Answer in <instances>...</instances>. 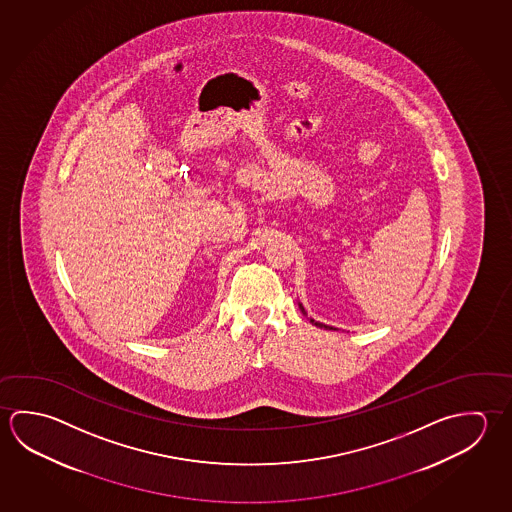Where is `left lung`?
Returning a JSON list of instances; mask_svg holds the SVG:
<instances>
[{
	"label": "left lung",
	"instance_id": "left-lung-1",
	"mask_svg": "<svg viewBox=\"0 0 512 512\" xmlns=\"http://www.w3.org/2000/svg\"><path fill=\"white\" fill-rule=\"evenodd\" d=\"M298 307H300V311H302V313H304L305 316H307V313H305L304 305L298 302ZM309 320H311V322H313L314 325H316V327H323V329H327V331H332V329H334V327H331V325H325V323L316 322V320H313V318H309ZM334 331H336V329H334Z\"/></svg>",
	"mask_w": 512,
	"mask_h": 512
}]
</instances>
